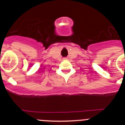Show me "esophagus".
Here are the masks:
<instances>
[{
	"instance_id": "1",
	"label": "esophagus",
	"mask_w": 125,
	"mask_h": 125,
	"mask_svg": "<svg viewBox=\"0 0 125 125\" xmlns=\"http://www.w3.org/2000/svg\"><path fill=\"white\" fill-rule=\"evenodd\" d=\"M65 59H66V58H65Z\"/></svg>"
}]
</instances>
